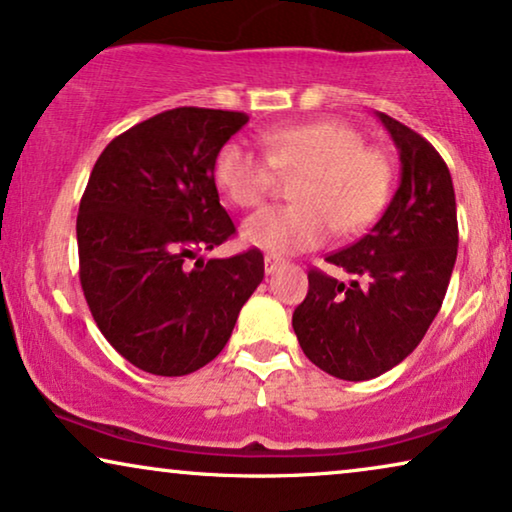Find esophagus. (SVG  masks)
Listing matches in <instances>:
<instances>
[{"label":"esophagus","mask_w":512,"mask_h":512,"mask_svg":"<svg viewBox=\"0 0 512 512\" xmlns=\"http://www.w3.org/2000/svg\"><path fill=\"white\" fill-rule=\"evenodd\" d=\"M281 267H283L281 257H276V255L264 257V271H267V274H274V271H278Z\"/></svg>","instance_id":"1"}]
</instances>
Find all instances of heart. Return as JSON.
<instances>
[{
	"label": "heart",
	"mask_w": 512,
	"mask_h": 512,
	"mask_svg": "<svg viewBox=\"0 0 512 512\" xmlns=\"http://www.w3.org/2000/svg\"><path fill=\"white\" fill-rule=\"evenodd\" d=\"M267 154L231 140L213 161V180L236 208L269 199L278 175H297V203L267 208L243 224V241L274 255L323 245L332 231L351 236L370 227L393 189V163L367 147L358 128L339 119L278 126L262 135Z\"/></svg>",
	"instance_id": "1"
}]
</instances>
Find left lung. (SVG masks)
Returning a JSON list of instances; mask_svg holds the SVG:
<instances>
[{"label": "left lung", "mask_w": 512, "mask_h": 512, "mask_svg": "<svg viewBox=\"0 0 512 512\" xmlns=\"http://www.w3.org/2000/svg\"><path fill=\"white\" fill-rule=\"evenodd\" d=\"M400 154V187L381 220L325 262L351 283L309 271V292L292 313L306 358L346 381L379 377L410 356L438 316L459 248L447 163L412 128L379 112Z\"/></svg>", "instance_id": "left-lung-1"}]
</instances>
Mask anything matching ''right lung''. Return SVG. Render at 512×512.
Instances as JSON below:
<instances>
[{"label": "right lung", "instance_id": "add662e5", "mask_svg": "<svg viewBox=\"0 0 512 512\" xmlns=\"http://www.w3.org/2000/svg\"><path fill=\"white\" fill-rule=\"evenodd\" d=\"M248 114L175 107L105 147L77 215L79 281L109 344L159 377L208 365L264 278L257 248L196 260L236 234L213 161Z\"/></svg>", "mask_w": 512, "mask_h": 512}]
</instances>
